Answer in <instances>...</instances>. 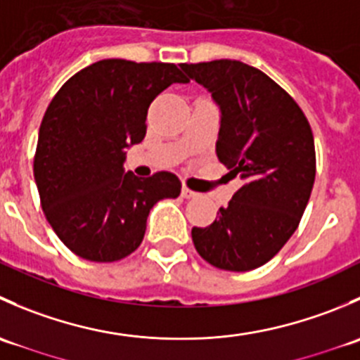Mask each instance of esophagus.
<instances>
[{
	"label": "esophagus",
	"mask_w": 360,
	"mask_h": 360,
	"mask_svg": "<svg viewBox=\"0 0 360 360\" xmlns=\"http://www.w3.org/2000/svg\"><path fill=\"white\" fill-rule=\"evenodd\" d=\"M181 195H183L184 198H195V197H198L197 191H193V190H191V188H188V186H183V190H181Z\"/></svg>",
	"instance_id": "1"
}]
</instances>
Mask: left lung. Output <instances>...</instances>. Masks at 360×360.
I'll list each match as a JSON object with an SVG mask.
<instances>
[{
    "mask_svg": "<svg viewBox=\"0 0 360 360\" xmlns=\"http://www.w3.org/2000/svg\"><path fill=\"white\" fill-rule=\"evenodd\" d=\"M221 106L216 155L244 181L210 226L191 230L197 252L212 266H263L300 226L315 181L310 123L296 101L259 69L219 59L183 64Z\"/></svg>",
    "mask_w": 360,
    "mask_h": 360,
    "instance_id": "left-lung-1",
    "label": "left lung"
}]
</instances>
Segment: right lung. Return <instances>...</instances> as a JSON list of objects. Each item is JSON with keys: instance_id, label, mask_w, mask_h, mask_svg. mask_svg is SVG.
<instances>
[{"instance_id": "right-lung-1", "label": "right lung", "mask_w": 360, "mask_h": 360, "mask_svg": "<svg viewBox=\"0 0 360 360\" xmlns=\"http://www.w3.org/2000/svg\"><path fill=\"white\" fill-rule=\"evenodd\" d=\"M176 64L104 59L64 83L46 108L34 153V181L46 221L83 259L111 263L141 245L151 207L177 198L176 174L139 179L123 172L127 148L146 136L148 108L172 83Z\"/></svg>"}]
</instances>
